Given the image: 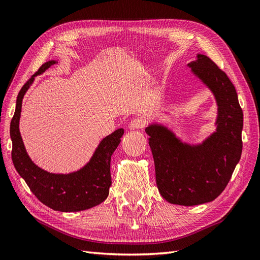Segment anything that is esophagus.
<instances>
[{"label":"esophagus","mask_w":260,"mask_h":260,"mask_svg":"<svg viewBox=\"0 0 260 260\" xmlns=\"http://www.w3.org/2000/svg\"><path fill=\"white\" fill-rule=\"evenodd\" d=\"M146 124V120L143 119V118L138 117L135 118V119H132L129 123V128L130 129H142L145 127Z\"/></svg>","instance_id":"34e87169"}]
</instances>
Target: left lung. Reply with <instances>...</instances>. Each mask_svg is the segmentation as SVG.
Segmentation results:
<instances>
[{
    "mask_svg": "<svg viewBox=\"0 0 260 260\" xmlns=\"http://www.w3.org/2000/svg\"><path fill=\"white\" fill-rule=\"evenodd\" d=\"M192 73L212 92L217 102L216 132L203 143H183L162 124L146 127L162 198L176 205L208 203L222 193L242 154L243 112L229 78L206 55L188 62Z\"/></svg>",
    "mask_w": 260,
    "mask_h": 260,
    "instance_id": "left-lung-1",
    "label": "left lung"
}]
</instances>
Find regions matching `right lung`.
Here are the masks:
<instances>
[{
  "instance_id": "add662e5",
  "label": "right lung",
  "mask_w": 260,
  "mask_h": 260,
  "mask_svg": "<svg viewBox=\"0 0 260 260\" xmlns=\"http://www.w3.org/2000/svg\"><path fill=\"white\" fill-rule=\"evenodd\" d=\"M54 64H56V60L44 62L18 93L10 128L13 142L12 159L19 176L44 205L62 212L80 211L96 206L107 199L112 185L111 158L120 143L123 129H117L102 140L89 162L75 172L67 175L51 174L38 167L27 154L19 132L21 104L35 77L43 74Z\"/></svg>"
}]
</instances>
